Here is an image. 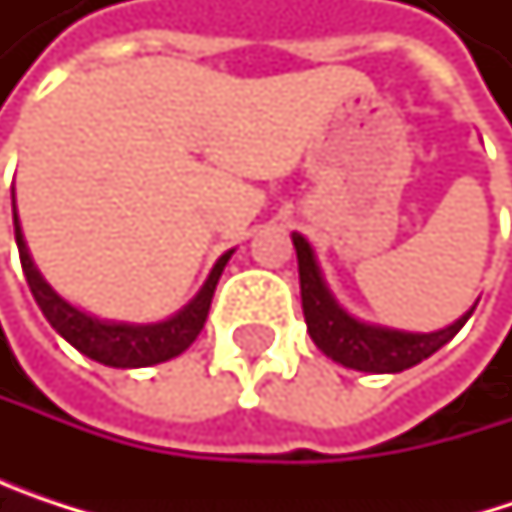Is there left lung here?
Instances as JSON below:
<instances>
[{"label": "left lung", "instance_id": "obj_1", "mask_svg": "<svg viewBox=\"0 0 512 512\" xmlns=\"http://www.w3.org/2000/svg\"><path fill=\"white\" fill-rule=\"evenodd\" d=\"M293 246H296V260H299V290H302V311H305L308 335L326 356L344 367L364 370V373H400L430 358L436 350H442L474 311V308L465 311L448 329L427 332V335L361 323L338 305V299L326 287L308 240L302 234H293Z\"/></svg>", "mask_w": 512, "mask_h": 512}]
</instances>
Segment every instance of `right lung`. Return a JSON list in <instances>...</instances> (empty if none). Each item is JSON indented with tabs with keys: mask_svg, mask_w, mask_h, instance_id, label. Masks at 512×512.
<instances>
[{
	"mask_svg": "<svg viewBox=\"0 0 512 512\" xmlns=\"http://www.w3.org/2000/svg\"><path fill=\"white\" fill-rule=\"evenodd\" d=\"M11 201H14V189H11ZM14 237H17V249H20V263L29 281V290L38 302V308L44 311V317L50 320V326L70 344L76 347L82 356L94 358L106 367H151L159 361L180 356L204 329L207 323V311L219 284V275L228 263V257L234 252L216 260L213 272L207 275L204 287L198 290V296L177 311L174 317L162 320V323H148V326H136V323H112V320H97L79 308H73L70 302H64L50 284L44 281V275L38 272L35 260L26 249L23 240V228L17 219V207H14Z\"/></svg>",
	"mask_w": 512,
	"mask_h": 512,
	"instance_id": "add662e5",
	"label": "right lung"
}]
</instances>
